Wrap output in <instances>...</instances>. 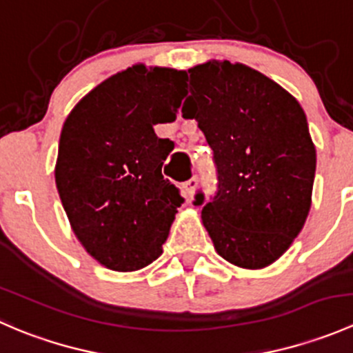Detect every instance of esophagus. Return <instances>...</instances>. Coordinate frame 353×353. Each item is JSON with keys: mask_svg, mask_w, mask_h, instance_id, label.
I'll return each instance as SVG.
<instances>
[{"mask_svg": "<svg viewBox=\"0 0 353 353\" xmlns=\"http://www.w3.org/2000/svg\"><path fill=\"white\" fill-rule=\"evenodd\" d=\"M196 190H198V179H196V177H191L190 181H186V183H184V191H186L188 199L194 198V193H196Z\"/></svg>", "mask_w": 353, "mask_h": 353, "instance_id": "34e87169", "label": "esophagus"}]
</instances>
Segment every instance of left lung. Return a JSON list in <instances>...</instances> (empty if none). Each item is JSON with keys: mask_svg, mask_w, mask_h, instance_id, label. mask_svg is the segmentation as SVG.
Wrapping results in <instances>:
<instances>
[{"mask_svg": "<svg viewBox=\"0 0 353 353\" xmlns=\"http://www.w3.org/2000/svg\"><path fill=\"white\" fill-rule=\"evenodd\" d=\"M188 73L183 116L198 121L219 170L203 225L225 261L266 268L290 248L311 210L316 147L304 109L243 63L210 59ZM194 203L201 205V193Z\"/></svg>", "mask_w": 353, "mask_h": 353, "instance_id": "obj_1", "label": "left lung"}]
</instances>
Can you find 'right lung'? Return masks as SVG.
<instances>
[{
	"instance_id": "add662e5",
	"label": "right lung",
	"mask_w": 353,
	"mask_h": 353,
	"mask_svg": "<svg viewBox=\"0 0 353 353\" xmlns=\"http://www.w3.org/2000/svg\"><path fill=\"white\" fill-rule=\"evenodd\" d=\"M186 71L134 65L92 88L68 114L54 177L85 251L114 272H137L162 254L179 190L163 179L174 141L154 126L176 119Z\"/></svg>"
}]
</instances>
